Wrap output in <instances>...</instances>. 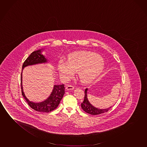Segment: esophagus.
Instances as JSON below:
<instances>
[{"label":"esophagus","instance_id":"34e87169","mask_svg":"<svg viewBox=\"0 0 147 147\" xmlns=\"http://www.w3.org/2000/svg\"><path fill=\"white\" fill-rule=\"evenodd\" d=\"M65 88H66L67 90H73V89L74 88V86H72L70 85V86H67Z\"/></svg>","mask_w":147,"mask_h":147}]
</instances>
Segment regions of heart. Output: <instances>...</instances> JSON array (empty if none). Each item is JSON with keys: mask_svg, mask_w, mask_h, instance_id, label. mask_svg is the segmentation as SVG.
Instances as JSON below:
<instances>
[{"mask_svg": "<svg viewBox=\"0 0 147 147\" xmlns=\"http://www.w3.org/2000/svg\"><path fill=\"white\" fill-rule=\"evenodd\" d=\"M105 65L101 57L91 53L80 51L71 54L68 61L61 60L57 70L63 76L71 77L78 72L80 80L86 84L94 82L104 71Z\"/></svg>", "mask_w": 147, "mask_h": 147, "instance_id": "heart-1", "label": "heart"}]
</instances>
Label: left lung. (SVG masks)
Instances as JSON below:
<instances>
[{"mask_svg":"<svg viewBox=\"0 0 147 147\" xmlns=\"http://www.w3.org/2000/svg\"><path fill=\"white\" fill-rule=\"evenodd\" d=\"M88 88H86L85 90L84 99L81 105L82 109L85 112L92 115H98L106 113L110 109L111 106L107 109H100L95 107V106H93L92 104H90L88 98Z\"/></svg>","mask_w":147,"mask_h":147,"instance_id":"obj_1","label":"left lung"}]
</instances>
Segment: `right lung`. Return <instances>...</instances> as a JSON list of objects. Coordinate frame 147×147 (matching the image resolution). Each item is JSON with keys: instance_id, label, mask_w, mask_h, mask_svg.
<instances>
[{"instance_id": "obj_1", "label": "right lung", "mask_w": 147, "mask_h": 147, "mask_svg": "<svg viewBox=\"0 0 147 147\" xmlns=\"http://www.w3.org/2000/svg\"><path fill=\"white\" fill-rule=\"evenodd\" d=\"M45 49H41L32 52L30 56L27 57L23 64L22 70L21 74V86L22 94L26 101L32 109L41 113H49L57 109L59 106L65 94L64 84L54 85L52 92L49 96L43 101L34 102L30 101L25 96L23 91L22 86V71L23 69L29 65H35L41 63H49V61L45 56L42 54Z\"/></svg>"}]
</instances>
